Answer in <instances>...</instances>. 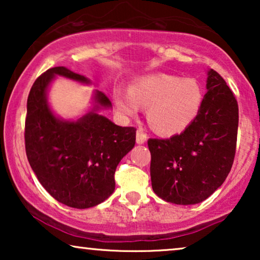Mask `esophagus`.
<instances>
[{"label":"esophagus","mask_w":260,"mask_h":260,"mask_svg":"<svg viewBox=\"0 0 260 260\" xmlns=\"http://www.w3.org/2000/svg\"><path fill=\"white\" fill-rule=\"evenodd\" d=\"M147 135L144 134V131L142 129H138L137 133H136V142L137 144H143L145 143V141H147Z\"/></svg>","instance_id":"esophagus-1"}]
</instances>
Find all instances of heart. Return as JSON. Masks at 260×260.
<instances>
[{
	"instance_id": "heart-1",
	"label": "heart",
	"mask_w": 260,
	"mask_h": 260,
	"mask_svg": "<svg viewBox=\"0 0 260 260\" xmlns=\"http://www.w3.org/2000/svg\"><path fill=\"white\" fill-rule=\"evenodd\" d=\"M113 103L124 116H134L148 106V122L156 133L174 136L183 133L197 118L202 103L198 81L174 74L155 73L141 77L129 91L117 87Z\"/></svg>"
}]
</instances>
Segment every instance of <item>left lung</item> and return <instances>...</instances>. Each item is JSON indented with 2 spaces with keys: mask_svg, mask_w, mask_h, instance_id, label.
<instances>
[{
  "mask_svg": "<svg viewBox=\"0 0 260 260\" xmlns=\"http://www.w3.org/2000/svg\"><path fill=\"white\" fill-rule=\"evenodd\" d=\"M207 93L183 133L169 140L150 138V176L155 194L175 205L206 200L223 183L237 147L239 110L218 72H207Z\"/></svg>",
  "mask_w": 260,
  "mask_h": 260,
  "instance_id": "left-lung-1",
  "label": "left lung"
}]
</instances>
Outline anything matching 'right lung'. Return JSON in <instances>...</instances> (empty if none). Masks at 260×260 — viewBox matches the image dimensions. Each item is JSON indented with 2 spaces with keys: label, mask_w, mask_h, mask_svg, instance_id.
<instances>
[{
  "label": "right lung",
  "mask_w": 260,
  "mask_h": 260,
  "mask_svg": "<svg viewBox=\"0 0 260 260\" xmlns=\"http://www.w3.org/2000/svg\"><path fill=\"white\" fill-rule=\"evenodd\" d=\"M56 76L91 84L63 66L35 80L27 101L24 143L28 162L42 187L56 201L73 208L94 207L115 190V172L135 147L136 129L119 126L99 115L111 102L95 90L93 108L77 120L56 117L48 104L49 85Z\"/></svg>",
  "instance_id": "1"
}]
</instances>
